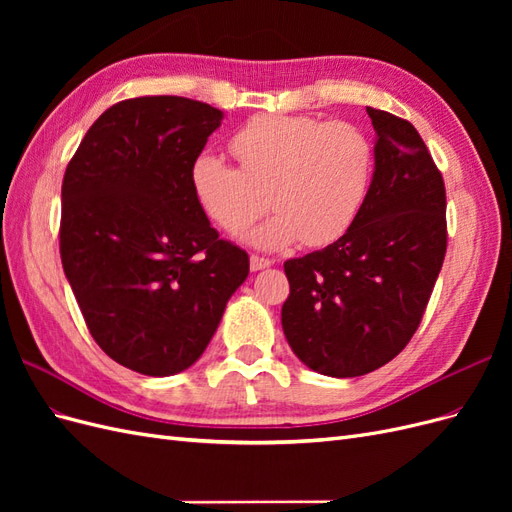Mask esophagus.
I'll list each match as a JSON object with an SVG mask.
<instances>
[{
    "mask_svg": "<svg viewBox=\"0 0 512 512\" xmlns=\"http://www.w3.org/2000/svg\"><path fill=\"white\" fill-rule=\"evenodd\" d=\"M271 258H265V256H256V254H252L250 256V267H252V271H260V269H267V267H271Z\"/></svg>",
    "mask_w": 512,
    "mask_h": 512,
    "instance_id": "34e87169",
    "label": "esophagus"
}]
</instances>
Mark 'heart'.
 Wrapping results in <instances>:
<instances>
[{
	"mask_svg": "<svg viewBox=\"0 0 512 512\" xmlns=\"http://www.w3.org/2000/svg\"><path fill=\"white\" fill-rule=\"evenodd\" d=\"M237 166L213 153L192 164L190 183L200 209L226 232H241L269 207L275 211L247 239L258 247L299 241L322 247L354 222L371 175L367 136L346 121L265 113L230 136Z\"/></svg>",
	"mask_w": 512,
	"mask_h": 512,
	"instance_id": "1",
	"label": "heart"
}]
</instances>
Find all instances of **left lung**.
<instances>
[{"instance_id":"8db88e82","label":"left lung","mask_w":512,"mask_h":512,"mask_svg":"<svg viewBox=\"0 0 512 512\" xmlns=\"http://www.w3.org/2000/svg\"><path fill=\"white\" fill-rule=\"evenodd\" d=\"M376 170L346 235L284 262L282 327L324 376H365L408 346L446 254V190L410 121L367 106Z\"/></svg>"}]
</instances>
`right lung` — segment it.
I'll use <instances>...</instances> for the list:
<instances>
[{"mask_svg": "<svg viewBox=\"0 0 512 512\" xmlns=\"http://www.w3.org/2000/svg\"><path fill=\"white\" fill-rule=\"evenodd\" d=\"M220 121L181 96L121 100L87 130L61 183L59 254L76 303L96 344L138 374L196 363L250 273L190 183Z\"/></svg>", "mask_w": 512, "mask_h": 512, "instance_id": "right-lung-1", "label": "right lung"}]
</instances>
